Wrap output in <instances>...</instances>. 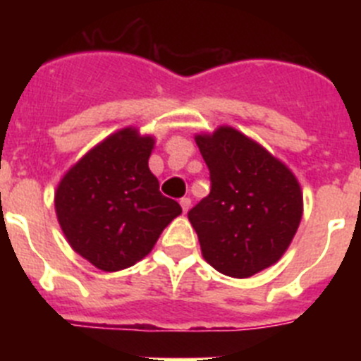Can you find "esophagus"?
Returning <instances> with one entry per match:
<instances>
[{
  "instance_id": "obj_1",
  "label": "esophagus",
  "mask_w": 361,
  "mask_h": 361,
  "mask_svg": "<svg viewBox=\"0 0 361 361\" xmlns=\"http://www.w3.org/2000/svg\"><path fill=\"white\" fill-rule=\"evenodd\" d=\"M178 204H180V208H183V212L186 213L188 209H190V206H191V199H190V197H183V199L178 200Z\"/></svg>"
}]
</instances>
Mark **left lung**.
Segmentation results:
<instances>
[{"label":"left lung","instance_id":"8db88e82","mask_svg":"<svg viewBox=\"0 0 361 361\" xmlns=\"http://www.w3.org/2000/svg\"><path fill=\"white\" fill-rule=\"evenodd\" d=\"M212 190L188 212L202 257L222 275L247 279L286 253L302 219L295 175L255 141L222 126L197 135Z\"/></svg>","mask_w":361,"mask_h":361}]
</instances>
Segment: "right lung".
I'll list each match as a JSON object with an SVG mask.
<instances>
[{
	"mask_svg": "<svg viewBox=\"0 0 361 361\" xmlns=\"http://www.w3.org/2000/svg\"><path fill=\"white\" fill-rule=\"evenodd\" d=\"M152 137L124 128L86 153L57 186L56 213L66 240L103 271L133 266L183 213L149 171Z\"/></svg>",
	"mask_w": 361,
	"mask_h": 361,
	"instance_id": "right-lung-1",
	"label": "right lung"
}]
</instances>
